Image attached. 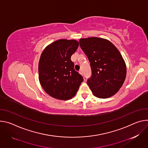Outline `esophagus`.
<instances>
[{
	"instance_id": "1",
	"label": "esophagus",
	"mask_w": 148,
	"mask_h": 148,
	"mask_svg": "<svg viewBox=\"0 0 148 148\" xmlns=\"http://www.w3.org/2000/svg\"><path fill=\"white\" fill-rule=\"evenodd\" d=\"M79 72V73H80L81 75H82V76L84 75V73H83V71H82V70H80Z\"/></svg>"
}]
</instances>
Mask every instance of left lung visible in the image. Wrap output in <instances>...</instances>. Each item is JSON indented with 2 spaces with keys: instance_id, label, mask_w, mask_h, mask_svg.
I'll return each instance as SVG.
<instances>
[{
  "instance_id": "left-lung-1",
  "label": "left lung",
  "mask_w": 148,
  "mask_h": 148,
  "mask_svg": "<svg viewBox=\"0 0 148 148\" xmlns=\"http://www.w3.org/2000/svg\"><path fill=\"white\" fill-rule=\"evenodd\" d=\"M79 44L90 62L92 75L87 84L93 95L108 98L115 94L126 75V64L118 49L109 40L96 37L80 39Z\"/></svg>"
}]
</instances>
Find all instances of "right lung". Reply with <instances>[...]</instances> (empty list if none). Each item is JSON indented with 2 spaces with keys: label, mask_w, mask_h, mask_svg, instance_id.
<instances>
[{
  "label": "right lung",
  "mask_w": 148,
  "mask_h": 148,
  "mask_svg": "<svg viewBox=\"0 0 148 148\" xmlns=\"http://www.w3.org/2000/svg\"><path fill=\"white\" fill-rule=\"evenodd\" d=\"M78 46L75 40H58L47 46L40 56L38 66L40 85L56 99H71L84 80L71 59Z\"/></svg>",
  "instance_id": "obj_1"
}]
</instances>
